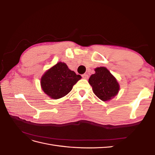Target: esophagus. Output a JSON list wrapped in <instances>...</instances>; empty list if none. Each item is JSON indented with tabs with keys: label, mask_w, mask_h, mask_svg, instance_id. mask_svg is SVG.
I'll use <instances>...</instances> for the list:
<instances>
[{
	"label": "esophagus",
	"mask_w": 155,
	"mask_h": 155,
	"mask_svg": "<svg viewBox=\"0 0 155 155\" xmlns=\"http://www.w3.org/2000/svg\"><path fill=\"white\" fill-rule=\"evenodd\" d=\"M82 78L83 79H87L88 78V75L87 74H84L82 75Z\"/></svg>",
	"instance_id": "obj_1"
}]
</instances>
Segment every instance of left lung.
<instances>
[{
    "label": "left lung",
    "instance_id": "8db88e82",
    "mask_svg": "<svg viewBox=\"0 0 155 155\" xmlns=\"http://www.w3.org/2000/svg\"><path fill=\"white\" fill-rule=\"evenodd\" d=\"M94 70L95 74L91 75L88 79L93 92L104 101L112 100L120 90L118 81L106 67H97Z\"/></svg>",
    "mask_w": 155,
    "mask_h": 155
}]
</instances>
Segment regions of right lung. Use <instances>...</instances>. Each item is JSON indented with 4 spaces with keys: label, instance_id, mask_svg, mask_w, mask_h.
I'll return each mask as SVG.
<instances>
[{
    "label": "right lung",
    "instance_id": "add662e5",
    "mask_svg": "<svg viewBox=\"0 0 155 155\" xmlns=\"http://www.w3.org/2000/svg\"><path fill=\"white\" fill-rule=\"evenodd\" d=\"M81 79L80 75L70 70L66 63L59 62L42 76L41 87L48 97L57 100L68 94Z\"/></svg>",
    "mask_w": 155,
    "mask_h": 155
}]
</instances>
